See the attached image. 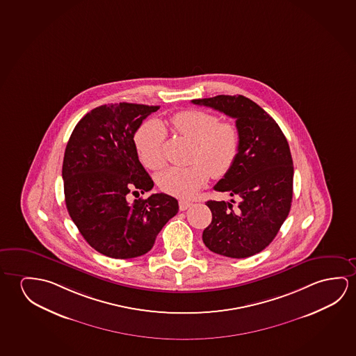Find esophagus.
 <instances>
[{
  "label": "esophagus",
  "mask_w": 356,
  "mask_h": 356,
  "mask_svg": "<svg viewBox=\"0 0 356 356\" xmlns=\"http://www.w3.org/2000/svg\"><path fill=\"white\" fill-rule=\"evenodd\" d=\"M191 206L192 202L186 201V200H180L179 201V207H180L181 211H186L187 208H190Z\"/></svg>",
  "instance_id": "34e87169"
}]
</instances>
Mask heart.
I'll return each instance as SVG.
<instances>
[{"label": "heart", "mask_w": 356, "mask_h": 356, "mask_svg": "<svg viewBox=\"0 0 356 356\" xmlns=\"http://www.w3.org/2000/svg\"><path fill=\"white\" fill-rule=\"evenodd\" d=\"M172 129L193 143L191 160L185 168L172 166L158 175L163 191L176 197H191L206 185L209 174L220 179L236 164L241 149V133L232 122H220L218 115L200 110L177 112L171 115ZM166 129L158 120L145 122L134 136V145L143 164L152 170L165 163Z\"/></svg>", "instance_id": "obj_1"}]
</instances>
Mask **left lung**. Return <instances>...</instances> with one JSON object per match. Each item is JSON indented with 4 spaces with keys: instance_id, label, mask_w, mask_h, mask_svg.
Here are the masks:
<instances>
[{
    "instance_id": "left-lung-1",
    "label": "left lung",
    "mask_w": 356,
    "mask_h": 356,
    "mask_svg": "<svg viewBox=\"0 0 356 356\" xmlns=\"http://www.w3.org/2000/svg\"><path fill=\"white\" fill-rule=\"evenodd\" d=\"M236 120L241 149L236 164L214 190L233 200L207 201L212 222L203 230L204 245L223 257L243 259L274 241L290 213L293 163L279 124L259 104L241 95L192 99Z\"/></svg>"
}]
</instances>
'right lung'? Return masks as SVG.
Wrapping results in <instances>:
<instances>
[{"label":"right lung","mask_w":356,"mask_h":356,"mask_svg":"<svg viewBox=\"0 0 356 356\" xmlns=\"http://www.w3.org/2000/svg\"><path fill=\"white\" fill-rule=\"evenodd\" d=\"M159 106L104 104L74 128L63 161L67 212L90 245L113 259L144 255L179 211L166 193L128 202L154 182L138 159L134 134Z\"/></svg>","instance_id":"1"}]
</instances>
